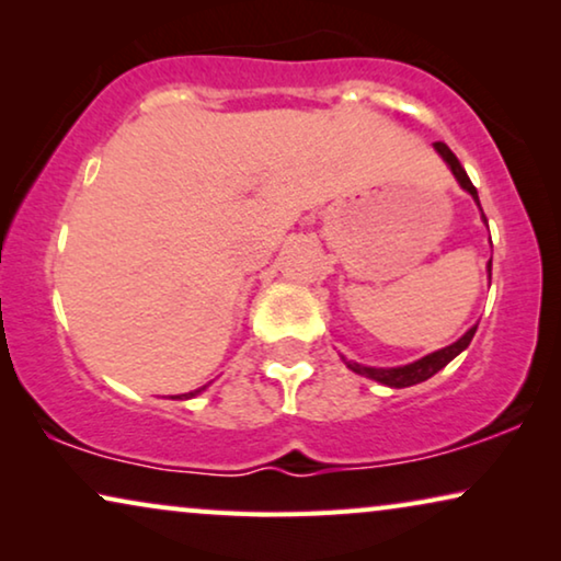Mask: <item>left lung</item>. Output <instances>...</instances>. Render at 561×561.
Returning <instances> with one entry per match:
<instances>
[{"label":"left lung","instance_id":"8db88e82","mask_svg":"<svg viewBox=\"0 0 561 561\" xmlns=\"http://www.w3.org/2000/svg\"><path fill=\"white\" fill-rule=\"evenodd\" d=\"M434 150L439 152V156L444 158V163L451 168V173H455V179H457L459 186H462L467 194H470L474 202H478V206H480L478 188L472 186L470 175H467V171L462 168V163H459V160H457L455 152H451L444 142H434ZM482 219H485V214H482ZM490 267H493V260H490V263H488V271H490ZM474 332H478V324H474L472 329H467V332L459 336L455 344H449V347L436 350V352H432V355L421 357V359H416V363L403 365V367H367V365L352 363V359H344V357L342 359H344V365H347L352 373L365 375V378H370L375 382H382V386H388V388H409V386H416V382L428 380V378H432V375L439 373L442 367H447L451 359L459 355V352H465L467 347H470Z\"/></svg>","mask_w":561,"mask_h":561}]
</instances>
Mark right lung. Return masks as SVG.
I'll list each match as a JSON object with an SVG mask.
<instances>
[{
	"label": "right lung",
	"mask_w": 561,
	"mask_h": 561,
	"mask_svg": "<svg viewBox=\"0 0 561 561\" xmlns=\"http://www.w3.org/2000/svg\"><path fill=\"white\" fill-rule=\"evenodd\" d=\"M202 390H204V388H198V390H191V393H183V398H194L196 393H202Z\"/></svg>",
	"instance_id": "1"
}]
</instances>
